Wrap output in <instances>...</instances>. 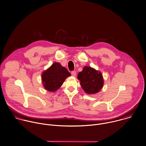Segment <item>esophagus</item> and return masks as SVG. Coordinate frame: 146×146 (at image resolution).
Returning <instances> with one entry per match:
<instances>
[{"label": "esophagus", "instance_id": "esophagus-1", "mask_svg": "<svg viewBox=\"0 0 146 146\" xmlns=\"http://www.w3.org/2000/svg\"><path fill=\"white\" fill-rule=\"evenodd\" d=\"M71 75L73 76H75L76 75V72L75 71H73L71 72Z\"/></svg>", "mask_w": 146, "mask_h": 146}]
</instances>
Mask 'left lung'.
<instances>
[{"mask_svg":"<svg viewBox=\"0 0 146 146\" xmlns=\"http://www.w3.org/2000/svg\"><path fill=\"white\" fill-rule=\"evenodd\" d=\"M80 86L87 94H95L103 87L104 79L101 72L91 67L84 66L78 75Z\"/></svg>","mask_w":146,"mask_h":146,"instance_id":"8db88e82","label":"left lung"}]
</instances>
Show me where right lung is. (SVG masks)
I'll return each mask as SVG.
<instances>
[{
	"instance_id": "obj_1",
	"label": "right lung",
	"mask_w": 146,
	"mask_h": 146,
	"mask_svg": "<svg viewBox=\"0 0 146 146\" xmlns=\"http://www.w3.org/2000/svg\"><path fill=\"white\" fill-rule=\"evenodd\" d=\"M71 76L67 70L59 63L55 62L42 74L44 87L49 92H55L63 84L65 79Z\"/></svg>"
}]
</instances>
